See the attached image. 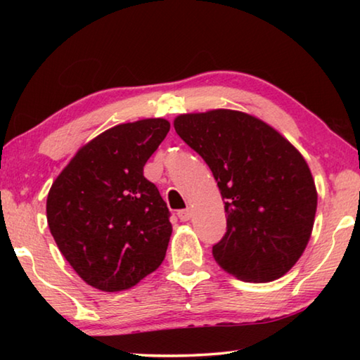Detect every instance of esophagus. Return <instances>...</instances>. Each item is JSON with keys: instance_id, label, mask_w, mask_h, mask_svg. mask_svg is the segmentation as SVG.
I'll list each match as a JSON object with an SVG mask.
<instances>
[{"instance_id": "obj_1", "label": "esophagus", "mask_w": 360, "mask_h": 360, "mask_svg": "<svg viewBox=\"0 0 360 360\" xmlns=\"http://www.w3.org/2000/svg\"><path fill=\"white\" fill-rule=\"evenodd\" d=\"M178 217L181 219L182 222H186V221H188V219L192 217V210L191 208H186V210H179L178 211Z\"/></svg>"}]
</instances>
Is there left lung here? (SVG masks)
<instances>
[{
	"instance_id": "8db88e82",
	"label": "left lung",
	"mask_w": 360,
	"mask_h": 360,
	"mask_svg": "<svg viewBox=\"0 0 360 360\" xmlns=\"http://www.w3.org/2000/svg\"><path fill=\"white\" fill-rule=\"evenodd\" d=\"M182 141L210 167L225 200L227 231L212 257L243 281L285 275L311 236L318 193L294 146L252 115L216 109L174 120Z\"/></svg>"
}]
</instances>
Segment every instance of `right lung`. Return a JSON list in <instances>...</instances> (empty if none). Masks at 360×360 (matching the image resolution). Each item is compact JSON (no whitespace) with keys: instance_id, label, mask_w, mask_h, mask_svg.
<instances>
[{"instance_id":"add662e5","label":"right lung","mask_w":360,"mask_h":360,"mask_svg":"<svg viewBox=\"0 0 360 360\" xmlns=\"http://www.w3.org/2000/svg\"><path fill=\"white\" fill-rule=\"evenodd\" d=\"M168 131L165 119L115 125L79 149L49 191L53 240L96 289H130L165 259L169 210L143 168Z\"/></svg>"}]
</instances>
